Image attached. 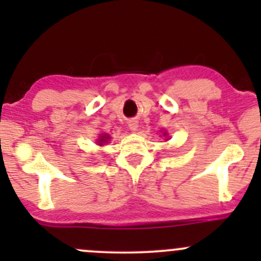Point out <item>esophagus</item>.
Here are the masks:
<instances>
[{
	"instance_id": "1",
	"label": "esophagus",
	"mask_w": 261,
	"mask_h": 261,
	"mask_svg": "<svg viewBox=\"0 0 261 261\" xmlns=\"http://www.w3.org/2000/svg\"><path fill=\"white\" fill-rule=\"evenodd\" d=\"M128 128H130L131 131H134V133H135V131L138 130V121H135V120L130 121V122H128Z\"/></svg>"
}]
</instances>
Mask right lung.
Listing matches in <instances>:
<instances>
[{
  "label": "right lung",
  "mask_w": 261,
  "mask_h": 261,
  "mask_svg": "<svg viewBox=\"0 0 261 261\" xmlns=\"http://www.w3.org/2000/svg\"><path fill=\"white\" fill-rule=\"evenodd\" d=\"M105 141H106V138H105V136H102V138H101V141H99V144H103Z\"/></svg>",
  "instance_id": "right-lung-1"
}]
</instances>
